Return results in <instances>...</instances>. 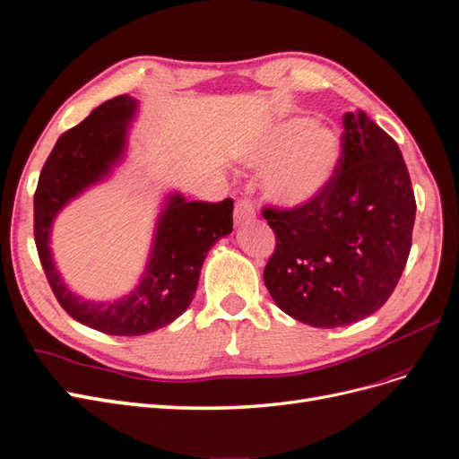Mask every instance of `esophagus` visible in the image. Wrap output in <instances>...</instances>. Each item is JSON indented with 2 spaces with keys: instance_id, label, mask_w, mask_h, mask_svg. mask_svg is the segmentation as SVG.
I'll return each mask as SVG.
<instances>
[{
  "instance_id": "obj_1",
  "label": "esophagus",
  "mask_w": 459,
  "mask_h": 459,
  "mask_svg": "<svg viewBox=\"0 0 459 459\" xmlns=\"http://www.w3.org/2000/svg\"><path fill=\"white\" fill-rule=\"evenodd\" d=\"M251 219H255V206H253L251 200L242 198V200L236 202V208H234V221H236V225L249 223Z\"/></svg>"
}]
</instances>
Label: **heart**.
<instances>
[{"instance_id": "b5f03b06", "label": "heart", "mask_w": 459, "mask_h": 459, "mask_svg": "<svg viewBox=\"0 0 459 459\" xmlns=\"http://www.w3.org/2000/svg\"><path fill=\"white\" fill-rule=\"evenodd\" d=\"M341 157L338 134L300 115L268 128L247 151L251 164H271L266 191L283 206H300L316 198L333 179Z\"/></svg>"}]
</instances>
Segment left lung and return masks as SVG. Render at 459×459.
Returning a JSON list of instances; mask_svg holds the SVG:
<instances>
[{"mask_svg": "<svg viewBox=\"0 0 459 459\" xmlns=\"http://www.w3.org/2000/svg\"><path fill=\"white\" fill-rule=\"evenodd\" d=\"M276 234L264 285L287 316L342 327L394 293L412 246L416 200L395 140L359 111L344 117L342 159L316 198L264 206Z\"/></svg>", "mask_w": 459, "mask_h": 459, "instance_id": "left-lung-1", "label": "left lung"}]
</instances>
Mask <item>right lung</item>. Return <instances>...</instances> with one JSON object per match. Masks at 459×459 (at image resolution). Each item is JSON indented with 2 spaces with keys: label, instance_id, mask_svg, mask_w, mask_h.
<instances>
[{
  "label": "right lung",
  "instance_id": "add662e5",
  "mask_svg": "<svg viewBox=\"0 0 459 459\" xmlns=\"http://www.w3.org/2000/svg\"><path fill=\"white\" fill-rule=\"evenodd\" d=\"M134 111L135 100L115 96L65 130L45 160L33 195V238L50 290L79 324L115 336L157 331L189 308L204 257L213 242L232 230V198L186 202L174 195L160 215L145 274L128 297L89 302L67 290L50 257V225L67 200L104 178L121 159Z\"/></svg>",
  "mask_w": 459,
  "mask_h": 459
}]
</instances>
